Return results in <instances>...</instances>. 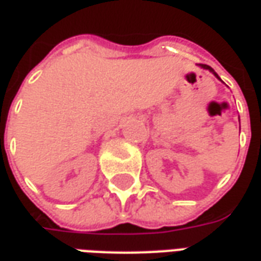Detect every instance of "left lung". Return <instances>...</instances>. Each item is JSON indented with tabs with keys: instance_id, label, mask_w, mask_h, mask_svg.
<instances>
[{
	"instance_id": "1",
	"label": "left lung",
	"mask_w": 261,
	"mask_h": 261,
	"mask_svg": "<svg viewBox=\"0 0 261 261\" xmlns=\"http://www.w3.org/2000/svg\"><path fill=\"white\" fill-rule=\"evenodd\" d=\"M201 67H202V68H206V70H210L211 73H212V74L215 75L216 79H219V75L216 74V73H215V70H214V68H212V67H210V66H206V64H201ZM219 80H221V79H219Z\"/></svg>"
}]
</instances>
